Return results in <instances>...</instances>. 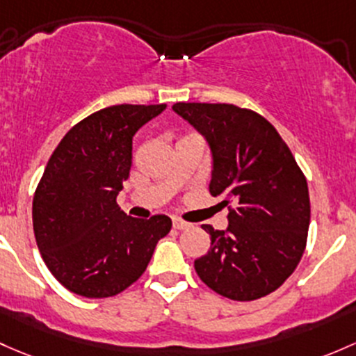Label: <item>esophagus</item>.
I'll use <instances>...</instances> for the list:
<instances>
[{"mask_svg":"<svg viewBox=\"0 0 356 356\" xmlns=\"http://www.w3.org/2000/svg\"><path fill=\"white\" fill-rule=\"evenodd\" d=\"M172 225H174V228H177V230H188V228L191 227V223L184 222V220H181V218H172Z\"/></svg>","mask_w":356,"mask_h":356,"instance_id":"34e87169","label":"esophagus"}]
</instances>
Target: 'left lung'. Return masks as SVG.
I'll return each instance as SVG.
<instances>
[{"mask_svg": "<svg viewBox=\"0 0 356 356\" xmlns=\"http://www.w3.org/2000/svg\"><path fill=\"white\" fill-rule=\"evenodd\" d=\"M175 114L207 140L211 196L228 209L227 230L203 225L211 247L194 261L197 276L230 300L266 297L300 263L310 223L305 175L263 115L232 104L179 102Z\"/></svg>", "mask_w": 356, "mask_h": 356, "instance_id": "left-lung-1", "label": "left lung"}]
</instances>
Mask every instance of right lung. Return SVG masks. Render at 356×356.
Listing matches in <instances>:
<instances>
[{
  "mask_svg": "<svg viewBox=\"0 0 356 356\" xmlns=\"http://www.w3.org/2000/svg\"><path fill=\"white\" fill-rule=\"evenodd\" d=\"M165 107L121 104L93 112L47 162L32 203L33 234L52 276L80 297H112L133 285L170 232L168 216L131 218L115 203L129 177L133 136Z\"/></svg>",
  "mask_w": 356,
  "mask_h": 356,
  "instance_id": "obj_1",
  "label": "right lung"
}]
</instances>
